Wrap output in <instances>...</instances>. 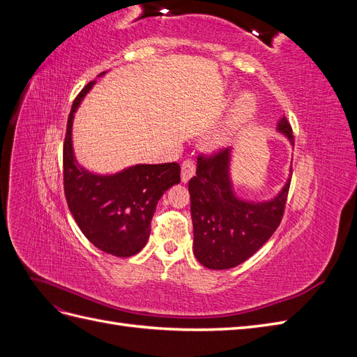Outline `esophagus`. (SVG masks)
<instances>
[{
  "label": "esophagus",
  "mask_w": 357,
  "mask_h": 357,
  "mask_svg": "<svg viewBox=\"0 0 357 357\" xmlns=\"http://www.w3.org/2000/svg\"><path fill=\"white\" fill-rule=\"evenodd\" d=\"M193 176H195V164L188 159L181 164V183H188Z\"/></svg>",
  "instance_id": "1"
}]
</instances>
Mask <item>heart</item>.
Wrapping results in <instances>:
<instances>
[{"label":"heart","instance_id":"1","mask_svg":"<svg viewBox=\"0 0 357 357\" xmlns=\"http://www.w3.org/2000/svg\"><path fill=\"white\" fill-rule=\"evenodd\" d=\"M256 112V101L253 95L250 93H243L238 100H236L232 105V110L226 119L225 125L215 132L211 138V147L213 149H220L228 146L232 139L241 132V129L250 122Z\"/></svg>","mask_w":357,"mask_h":357}]
</instances>
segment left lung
<instances>
[{"label":"left lung","instance_id":"left-lung-1","mask_svg":"<svg viewBox=\"0 0 357 357\" xmlns=\"http://www.w3.org/2000/svg\"><path fill=\"white\" fill-rule=\"evenodd\" d=\"M275 131L294 146L290 123L283 116ZM232 147L197 162V176L189 181L193 223V255L210 269H229L253 256L278 228L290 186L269 199H244L234 189Z\"/></svg>","mask_w":357,"mask_h":357}]
</instances>
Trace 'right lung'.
<instances>
[{"label": "right lung", "instance_id": "obj_1", "mask_svg": "<svg viewBox=\"0 0 357 357\" xmlns=\"http://www.w3.org/2000/svg\"><path fill=\"white\" fill-rule=\"evenodd\" d=\"M95 83L96 80L84 86L68 116L63 143V190L73 218L86 238L104 253L129 257L147 244L158 201L180 183V165L177 162L137 164L112 174H100L80 165L73 146V122Z\"/></svg>", "mask_w": 357, "mask_h": 357}]
</instances>
